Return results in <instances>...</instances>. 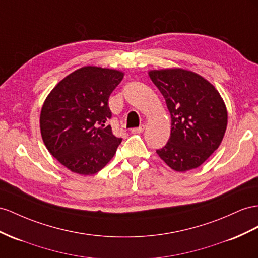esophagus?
<instances>
[{
	"label": "esophagus",
	"instance_id": "34e87169",
	"mask_svg": "<svg viewBox=\"0 0 258 258\" xmlns=\"http://www.w3.org/2000/svg\"><path fill=\"white\" fill-rule=\"evenodd\" d=\"M145 130V125H141L140 127H134V128H132L131 130V132L133 134H138V133H142V132Z\"/></svg>",
	"mask_w": 258,
	"mask_h": 258
}]
</instances>
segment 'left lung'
I'll return each instance as SVG.
<instances>
[{
    "label": "left lung",
    "mask_w": 258,
    "mask_h": 258,
    "mask_svg": "<svg viewBox=\"0 0 258 258\" xmlns=\"http://www.w3.org/2000/svg\"><path fill=\"white\" fill-rule=\"evenodd\" d=\"M149 76L171 114L170 138L157 154L179 172L198 168L226 133L228 113L220 94L204 77L186 70L150 71Z\"/></svg>",
    "instance_id": "left-lung-1"
}]
</instances>
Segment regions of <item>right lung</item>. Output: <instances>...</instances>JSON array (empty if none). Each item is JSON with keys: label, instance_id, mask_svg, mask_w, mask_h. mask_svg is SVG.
Returning a JSON list of instances; mask_svg holds the SVG:
<instances>
[{"label": "right lung", "instance_id": "1", "mask_svg": "<svg viewBox=\"0 0 258 258\" xmlns=\"http://www.w3.org/2000/svg\"><path fill=\"white\" fill-rule=\"evenodd\" d=\"M123 76L116 70L85 66L63 78L45 99L40 114L43 143L72 172L97 173L121 144L108 123L109 97Z\"/></svg>", "mask_w": 258, "mask_h": 258}]
</instances>
